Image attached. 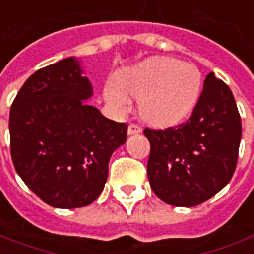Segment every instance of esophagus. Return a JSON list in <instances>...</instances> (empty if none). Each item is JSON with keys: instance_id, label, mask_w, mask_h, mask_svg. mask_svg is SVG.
Returning <instances> with one entry per match:
<instances>
[{"instance_id": "1", "label": "esophagus", "mask_w": 254, "mask_h": 254, "mask_svg": "<svg viewBox=\"0 0 254 254\" xmlns=\"http://www.w3.org/2000/svg\"><path fill=\"white\" fill-rule=\"evenodd\" d=\"M141 133V127L136 124H130L127 127V134H139Z\"/></svg>"}]
</instances>
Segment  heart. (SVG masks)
<instances>
[{
	"label": "heart",
	"instance_id": "obj_1",
	"mask_svg": "<svg viewBox=\"0 0 254 254\" xmlns=\"http://www.w3.org/2000/svg\"><path fill=\"white\" fill-rule=\"evenodd\" d=\"M201 90V73L194 65L175 58L153 57L122 72L118 82L105 86L108 104L127 111L130 97L139 100L140 115L151 125L171 127L192 113Z\"/></svg>",
	"mask_w": 254,
	"mask_h": 254
}]
</instances>
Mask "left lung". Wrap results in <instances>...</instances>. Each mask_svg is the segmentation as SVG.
<instances>
[{
    "mask_svg": "<svg viewBox=\"0 0 254 254\" xmlns=\"http://www.w3.org/2000/svg\"><path fill=\"white\" fill-rule=\"evenodd\" d=\"M150 141L147 177L167 204L193 207L231 181L242 137L241 115L227 84L210 72L190 118L164 130L144 129Z\"/></svg>",
    "mask_w": 254,
    "mask_h": 254,
    "instance_id": "left-lung-1",
    "label": "left lung"
}]
</instances>
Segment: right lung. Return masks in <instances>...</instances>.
<instances>
[{"instance_id": "right-lung-1", "label": "right lung", "mask_w": 254, "mask_h": 254, "mask_svg": "<svg viewBox=\"0 0 254 254\" xmlns=\"http://www.w3.org/2000/svg\"><path fill=\"white\" fill-rule=\"evenodd\" d=\"M93 87L76 58L39 69L11 105V156L19 177L57 208L89 206L103 192L127 124L105 118L86 100Z\"/></svg>"}]
</instances>
